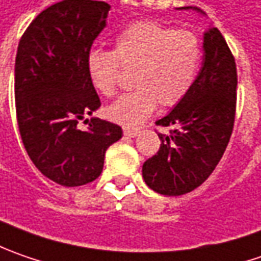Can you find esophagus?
Instances as JSON below:
<instances>
[{"instance_id": "esophagus-1", "label": "esophagus", "mask_w": 261, "mask_h": 261, "mask_svg": "<svg viewBox=\"0 0 261 261\" xmlns=\"http://www.w3.org/2000/svg\"><path fill=\"white\" fill-rule=\"evenodd\" d=\"M139 134V131L137 130H133V128H124V136H127V137H136Z\"/></svg>"}]
</instances>
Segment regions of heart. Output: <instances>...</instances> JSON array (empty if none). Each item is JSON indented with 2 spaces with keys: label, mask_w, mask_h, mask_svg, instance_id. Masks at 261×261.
I'll return each mask as SVG.
<instances>
[{
  "label": "heart",
  "mask_w": 261,
  "mask_h": 261,
  "mask_svg": "<svg viewBox=\"0 0 261 261\" xmlns=\"http://www.w3.org/2000/svg\"><path fill=\"white\" fill-rule=\"evenodd\" d=\"M203 58L201 42L191 30H176L158 21H139L125 28L115 40V49H92L87 74L103 96L117 92L122 65L136 68L137 89L119 96L107 112L125 127H139L162 107L179 103L196 82Z\"/></svg>",
  "instance_id": "heart-1"
}]
</instances>
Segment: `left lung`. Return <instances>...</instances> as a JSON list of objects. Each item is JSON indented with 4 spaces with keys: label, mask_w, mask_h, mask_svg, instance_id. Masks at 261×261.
<instances>
[{
    "label": "left lung",
    "mask_w": 261,
    "mask_h": 261,
    "mask_svg": "<svg viewBox=\"0 0 261 261\" xmlns=\"http://www.w3.org/2000/svg\"><path fill=\"white\" fill-rule=\"evenodd\" d=\"M203 49L191 90L156 121V125L169 128V134L158 133L161 147L143 164L144 182L164 196H182L201 186L219 164L232 134L238 83L235 58L216 28L204 33Z\"/></svg>",
    "instance_id": "obj_1"
}]
</instances>
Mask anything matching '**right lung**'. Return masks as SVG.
Masks as SVG:
<instances>
[{"label":"right lung","mask_w":261,"mask_h":261,"mask_svg":"<svg viewBox=\"0 0 261 261\" xmlns=\"http://www.w3.org/2000/svg\"><path fill=\"white\" fill-rule=\"evenodd\" d=\"M109 8L103 1H60L38 14L18 42V131L35 166L64 187L95 181L107 149L122 137L121 127L105 119H86L87 130L77 127L100 107L86 61Z\"/></svg>","instance_id":"obj_1"}]
</instances>
